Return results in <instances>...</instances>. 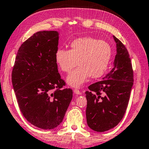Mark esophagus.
<instances>
[{
  "label": "esophagus",
  "instance_id": "1",
  "mask_svg": "<svg viewBox=\"0 0 149 149\" xmlns=\"http://www.w3.org/2000/svg\"><path fill=\"white\" fill-rule=\"evenodd\" d=\"M74 93L77 94V95H80V94L81 93V91H80L79 89H75L74 90Z\"/></svg>",
  "mask_w": 149,
  "mask_h": 149
}]
</instances>
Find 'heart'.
<instances>
[{"label": "heart", "mask_w": 149, "mask_h": 149, "mask_svg": "<svg viewBox=\"0 0 149 149\" xmlns=\"http://www.w3.org/2000/svg\"><path fill=\"white\" fill-rule=\"evenodd\" d=\"M112 56L111 47L107 42L93 37L75 39L70 44V49L59 48L55 52V60L63 72L70 73L67 78L70 86L79 87L89 77L98 78L107 70Z\"/></svg>", "instance_id": "obj_1"}]
</instances>
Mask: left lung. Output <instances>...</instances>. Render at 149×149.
<instances>
[{"instance_id": "obj_1", "label": "left lung", "mask_w": 149, "mask_h": 149, "mask_svg": "<svg viewBox=\"0 0 149 149\" xmlns=\"http://www.w3.org/2000/svg\"><path fill=\"white\" fill-rule=\"evenodd\" d=\"M117 44L114 66L101 81L86 91L87 123L97 132L113 129L123 117L133 85V70L125 45L113 36Z\"/></svg>"}]
</instances>
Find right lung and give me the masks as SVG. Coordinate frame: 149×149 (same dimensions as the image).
<instances>
[{
	"instance_id": "obj_1",
	"label": "right lung",
	"mask_w": 149,
	"mask_h": 149,
	"mask_svg": "<svg viewBox=\"0 0 149 149\" xmlns=\"http://www.w3.org/2000/svg\"><path fill=\"white\" fill-rule=\"evenodd\" d=\"M58 33L40 31L18 49L12 72V82L18 107L28 122L38 128L52 129L64 117L73 91L58 70L55 52Z\"/></svg>"
}]
</instances>
